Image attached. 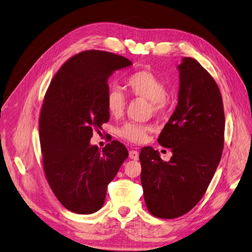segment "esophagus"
I'll list each match as a JSON object with an SVG mask.
<instances>
[{
	"mask_svg": "<svg viewBox=\"0 0 252 252\" xmlns=\"http://www.w3.org/2000/svg\"><path fill=\"white\" fill-rule=\"evenodd\" d=\"M129 158L133 159V160H138L139 159V152L136 150H130L129 151Z\"/></svg>",
	"mask_w": 252,
	"mask_h": 252,
	"instance_id": "obj_1",
	"label": "esophagus"
}]
</instances>
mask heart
Listing matches in <instances>:
<instances>
[{"mask_svg":"<svg viewBox=\"0 0 252 252\" xmlns=\"http://www.w3.org/2000/svg\"><path fill=\"white\" fill-rule=\"evenodd\" d=\"M127 91L134 97L144 98L151 101L154 112H161L167 105V87L162 80L151 70H138L132 72L125 80ZM126 97L118 88H111L106 95V108L111 116L119 118L124 113ZM150 126L125 123L118 129V134L126 141L140 143L145 141Z\"/></svg>","mask_w":252,"mask_h":252,"instance_id":"heart-1","label":"heart"}]
</instances>
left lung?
<instances>
[{"label":"left lung","mask_w":252,"mask_h":252,"mask_svg":"<svg viewBox=\"0 0 252 252\" xmlns=\"http://www.w3.org/2000/svg\"><path fill=\"white\" fill-rule=\"evenodd\" d=\"M179 102L158 143L172 152L163 161L151 146L141 150V184L147 210L164 219L181 217L203 197L222 155L224 111L213 77L192 58H184Z\"/></svg>","instance_id":"left-lung-1"}]
</instances>
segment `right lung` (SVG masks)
Returning a JSON list of instances; mask_svg holds the SVG:
<instances>
[{
	"instance_id": "obj_1",
	"label": "right lung",
	"mask_w": 252,
	"mask_h": 252,
	"mask_svg": "<svg viewBox=\"0 0 252 252\" xmlns=\"http://www.w3.org/2000/svg\"><path fill=\"white\" fill-rule=\"evenodd\" d=\"M130 65L119 54L83 51L63 64L46 92L39 115L42 164L55 197L70 212L100 210L109 183L128 157L119 141L100 151L90 140L110 118L109 77Z\"/></svg>"
}]
</instances>
